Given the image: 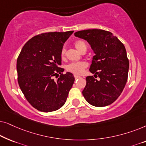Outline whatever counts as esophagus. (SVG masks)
Returning a JSON list of instances; mask_svg holds the SVG:
<instances>
[{
    "label": "esophagus",
    "mask_w": 146,
    "mask_h": 146,
    "mask_svg": "<svg viewBox=\"0 0 146 146\" xmlns=\"http://www.w3.org/2000/svg\"><path fill=\"white\" fill-rule=\"evenodd\" d=\"M74 78H75V79L76 80V79H78V78H80V76H78V75H74Z\"/></svg>",
    "instance_id": "obj_1"
}]
</instances>
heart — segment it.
Wrapping results in <instances>:
<instances>
[{
    "mask_svg": "<svg viewBox=\"0 0 146 146\" xmlns=\"http://www.w3.org/2000/svg\"><path fill=\"white\" fill-rule=\"evenodd\" d=\"M74 46L78 50L79 52H81L83 50L84 48H86V44L85 42L82 40H79L75 42ZM66 54V49L65 48H63L62 49L60 55L61 57L64 58ZM87 67V64L84 62H72L68 64L66 67L67 71L72 72L74 74H81L84 70Z\"/></svg>",
    "mask_w": 146,
    "mask_h": 146,
    "instance_id": "heart-1",
    "label": "heart"
}]
</instances>
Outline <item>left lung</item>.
Masks as SVG:
<instances>
[{
  "label": "left lung",
  "mask_w": 146,
  "mask_h": 146,
  "mask_svg": "<svg viewBox=\"0 0 146 146\" xmlns=\"http://www.w3.org/2000/svg\"><path fill=\"white\" fill-rule=\"evenodd\" d=\"M74 36L86 40L95 53L90 68L95 74L86 77L84 97L94 106L111 104L120 96L127 80L129 60L124 45L104 30L80 31Z\"/></svg>",
  "instance_id": "obj_1"
}]
</instances>
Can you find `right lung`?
Returning a JSON list of instances; mask_svg holds the SVG:
<instances>
[{
  "instance_id": "obj_1",
  "label": "right lung",
  "mask_w": 146,
  "mask_h": 146,
  "mask_svg": "<svg viewBox=\"0 0 146 146\" xmlns=\"http://www.w3.org/2000/svg\"><path fill=\"white\" fill-rule=\"evenodd\" d=\"M74 31L46 33L30 39L17 58L18 82L26 99L38 110L56 111L66 101L74 77L60 68L64 43ZM60 76L56 81L53 77Z\"/></svg>"
}]
</instances>
